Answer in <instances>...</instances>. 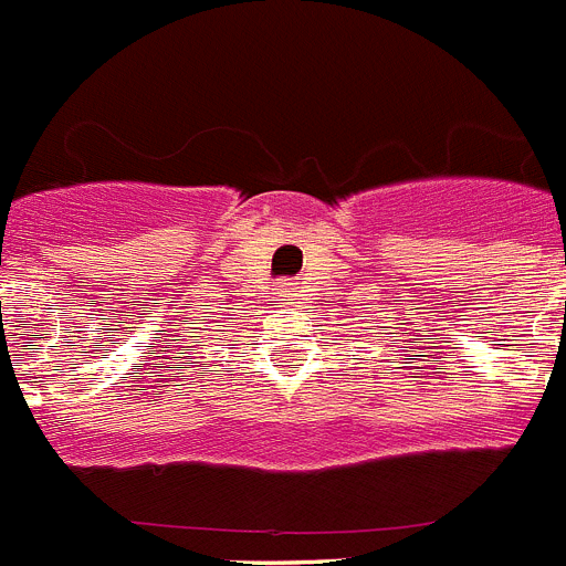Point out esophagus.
I'll return each instance as SVG.
<instances>
[{
  "label": "esophagus",
  "mask_w": 566,
  "mask_h": 566,
  "mask_svg": "<svg viewBox=\"0 0 566 566\" xmlns=\"http://www.w3.org/2000/svg\"><path fill=\"white\" fill-rule=\"evenodd\" d=\"M276 295H279V302H284V304H287V302H293V287H290V284L287 282H279L276 284Z\"/></svg>",
  "instance_id": "34e87169"
}]
</instances>
